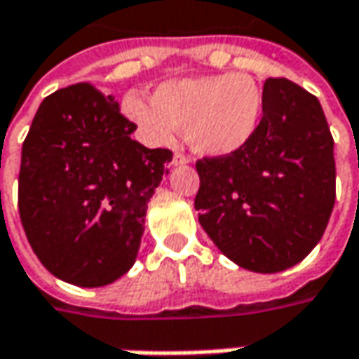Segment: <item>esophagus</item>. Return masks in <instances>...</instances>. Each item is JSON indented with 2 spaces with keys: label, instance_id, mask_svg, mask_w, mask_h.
I'll return each instance as SVG.
<instances>
[{
  "label": "esophagus",
  "instance_id": "obj_1",
  "mask_svg": "<svg viewBox=\"0 0 359 359\" xmlns=\"http://www.w3.org/2000/svg\"><path fill=\"white\" fill-rule=\"evenodd\" d=\"M189 161V157L186 155V153H182V151H177L175 155H173V165H184V163H188Z\"/></svg>",
  "mask_w": 359,
  "mask_h": 359
}]
</instances>
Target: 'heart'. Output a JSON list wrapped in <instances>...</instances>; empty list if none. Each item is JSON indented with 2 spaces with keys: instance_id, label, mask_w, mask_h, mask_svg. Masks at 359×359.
Returning a JSON list of instances; mask_svg holds the SVG:
<instances>
[{
  "instance_id": "obj_1",
  "label": "heart",
  "mask_w": 359,
  "mask_h": 359,
  "mask_svg": "<svg viewBox=\"0 0 359 359\" xmlns=\"http://www.w3.org/2000/svg\"><path fill=\"white\" fill-rule=\"evenodd\" d=\"M123 107L153 143H171L175 129H186L196 151L220 157L259 131L264 95L250 74H214L163 82L153 102L129 95Z\"/></svg>"
}]
</instances>
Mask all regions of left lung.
<instances>
[{
	"mask_svg": "<svg viewBox=\"0 0 359 359\" xmlns=\"http://www.w3.org/2000/svg\"><path fill=\"white\" fill-rule=\"evenodd\" d=\"M259 131L238 151L196 161L194 206L214 244L242 269L277 273L321 241L335 204L333 137L315 95L266 79Z\"/></svg>",
	"mask_w": 359,
	"mask_h": 359,
	"instance_id": "obj_1",
	"label": "left lung"
}]
</instances>
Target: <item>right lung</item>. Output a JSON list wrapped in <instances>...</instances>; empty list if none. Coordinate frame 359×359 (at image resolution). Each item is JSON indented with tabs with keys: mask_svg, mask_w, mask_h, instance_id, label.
Here are the masks:
<instances>
[{
	"mask_svg": "<svg viewBox=\"0 0 359 359\" xmlns=\"http://www.w3.org/2000/svg\"><path fill=\"white\" fill-rule=\"evenodd\" d=\"M135 129L90 82L42 100L22 147L18 208L54 277L102 287L133 266L147 202L173 157L131 139Z\"/></svg>",
	"mask_w": 359,
	"mask_h": 359,
	"instance_id": "right-lung-1",
	"label": "right lung"
}]
</instances>
